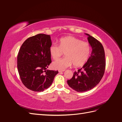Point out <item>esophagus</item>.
<instances>
[{
	"label": "esophagus",
	"mask_w": 122,
	"mask_h": 122,
	"mask_svg": "<svg viewBox=\"0 0 122 122\" xmlns=\"http://www.w3.org/2000/svg\"><path fill=\"white\" fill-rule=\"evenodd\" d=\"M65 71V70H58V72H62Z\"/></svg>",
	"instance_id": "1"
}]
</instances>
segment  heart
I'll return each mask as SVG.
<instances>
[{
    "mask_svg": "<svg viewBox=\"0 0 122 122\" xmlns=\"http://www.w3.org/2000/svg\"><path fill=\"white\" fill-rule=\"evenodd\" d=\"M91 47L87 42L72 36L62 38L59 41V46L53 44L49 47V53L53 60H57L65 53L66 57L54 61V69L63 70L72 64L74 67H80L84 64L90 56Z\"/></svg>",
    "mask_w": 122,
    "mask_h": 122,
    "instance_id": "obj_1",
    "label": "heart"
}]
</instances>
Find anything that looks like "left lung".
Returning <instances> with one entry per match:
<instances>
[{
	"instance_id": "1",
	"label": "left lung",
	"mask_w": 122,
	"mask_h": 122,
	"mask_svg": "<svg viewBox=\"0 0 122 122\" xmlns=\"http://www.w3.org/2000/svg\"><path fill=\"white\" fill-rule=\"evenodd\" d=\"M86 35L92 48L91 56L81 68L74 73L72 78L67 80L69 86L78 92L90 91L96 86L104 75L106 65L102 44L90 35Z\"/></svg>"
}]
</instances>
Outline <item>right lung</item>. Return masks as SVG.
I'll use <instances>...</instances> for the list:
<instances>
[{
  "label": "right lung",
  "mask_w": 122,
  "mask_h": 122,
  "mask_svg": "<svg viewBox=\"0 0 122 122\" xmlns=\"http://www.w3.org/2000/svg\"><path fill=\"white\" fill-rule=\"evenodd\" d=\"M50 35L40 34L26 40L17 56V68L23 84L29 90L43 92L52 84L58 71L47 69L51 62Z\"/></svg>",
  "instance_id": "right-lung-1"
}]
</instances>
